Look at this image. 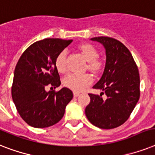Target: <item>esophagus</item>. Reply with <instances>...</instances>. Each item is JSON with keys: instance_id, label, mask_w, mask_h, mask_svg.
<instances>
[{"instance_id": "esophagus-1", "label": "esophagus", "mask_w": 155, "mask_h": 155, "mask_svg": "<svg viewBox=\"0 0 155 155\" xmlns=\"http://www.w3.org/2000/svg\"><path fill=\"white\" fill-rule=\"evenodd\" d=\"M73 95H74V97H77L79 95H80V92H74V93H73Z\"/></svg>"}]
</instances>
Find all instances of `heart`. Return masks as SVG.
Returning <instances> with one entry per match:
<instances>
[{
  "mask_svg": "<svg viewBox=\"0 0 155 155\" xmlns=\"http://www.w3.org/2000/svg\"><path fill=\"white\" fill-rule=\"evenodd\" d=\"M79 51L84 58L88 61L87 68L92 72L97 73L101 70L103 67L102 60L97 58L98 51L94 46L89 43H84L79 47ZM55 67L58 71L61 74L68 72V68L67 66V52L62 51L55 58ZM92 82V76L89 74H70L63 79V84L73 91L80 92L85 87L90 85Z\"/></svg>",
  "mask_w": 155,
  "mask_h": 155,
  "instance_id": "obj_1",
  "label": "heart"
}]
</instances>
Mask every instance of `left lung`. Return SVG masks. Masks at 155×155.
I'll use <instances>...</instances> for the list:
<instances>
[{
	"mask_svg": "<svg viewBox=\"0 0 155 155\" xmlns=\"http://www.w3.org/2000/svg\"><path fill=\"white\" fill-rule=\"evenodd\" d=\"M105 48L106 63L101 80L93 86L101 89L100 96L89 93L90 103L85 114L90 122L101 129H114L129 119L140 97V75L137 66L127 47L109 37H96ZM102 94L107 99H102Z\"/></svg>",
	"mask_w": 155,
	"mask_h": 155,
	"instance_id": "obj_1",
	"label": "left lung"
}]
</instances>
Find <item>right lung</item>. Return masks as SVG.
<instances>
[{
    "instance_id": "right-lung-1",
    "label": "right lung",
    "mask_w": 155,
    "mask_h": 155,
    "mask_svg": "<svg viewBox=\"0 0 155 155\" xmlns=\"http://www.w3.org/2000/svg\"><path fill=\"white\" fill-rule=\"evenodd\" d=\"M72 40L45 38L23 52L16 65L11 93L19 115L35 128L51 126L63 118L66 106L73 98L71 90L63 87L55 67L58 54Z\"/></svg>"
}]
</instances>
